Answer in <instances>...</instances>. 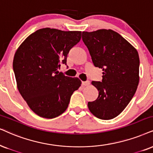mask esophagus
Instances as JSON below:
<instances>
[{
	"label": "esophagus",
	"instance_id": "obj_1",
	"mask_svg": "<svg viewBox=\"0 0 153 153\" xmlns=\"http://www.w3.org/2000/svg\"><path fill=\"white\" fill-rule=\"evenodd\" d=\"M90 81H83V82H82V85L88 86L89 85H90Z\"/></svg>",
	"mask_w": 153,
	"mask_h": 153
}]
</instances>
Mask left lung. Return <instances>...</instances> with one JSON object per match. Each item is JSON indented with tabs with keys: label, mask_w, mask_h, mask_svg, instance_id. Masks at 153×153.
Masks as SVG:
<instances>
[{
	"label": "left lung",
	"mask_w": 153,
	"mask_h": 153,
	"mask_svg": "<svg viewBox=\"0 0 153 153\" xmlns=\"http://www.w3.org/2000/svg\"><path fill=\"white\" fill-rule=\"evenodd\" d=\"M82 41L94 66L103 71L102 82H92L99 95L88 102L89 110L100 119H112L123 111L136 93L140 78L138 53L111 30L82 32Z\"/></svg>",
	"instance_id": "obj_1"
}]
</instances>
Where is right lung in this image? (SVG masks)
Returning a JSON list of instances; mask_svg holds the SVG:
<instances>
[{
  "label": "right lung",
  "mask_w": 153,
  "mask_h": 153,
  "mask_svg": "<svg viewBox=\"0 0 153 153\" xmlns=\"http://www.w3.org/2000/svg\"><path fill=\"white\" fill-rule=\"evenodd\" d=\"M80 31L40 29L20 44L13 59L17 87L36 114L53 119L68 107L73 92L81 85L78 78L60 73L68 53L81 39Z\"/></svg>",
  "instance_id": "right-lung-1"
}]
</instances>
